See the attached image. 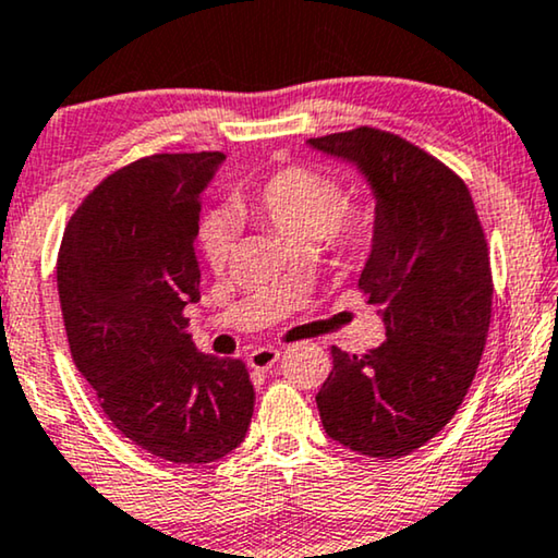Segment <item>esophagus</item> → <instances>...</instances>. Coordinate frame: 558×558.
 <instances>
[{
    "label": "esophagus",
    "instance_id": "esophagus-1",
    "mask_svg": "<svg viewBox=\"0 0 558 558\" xmlns=\"http://www.w3.org/2000/svg\"><path fill=\"white\" fill-rule=\"evenodd\" d=\"M278 359H280V349H276V347H260V349L250 351L247 364H250V368H255V372H268V368L276 366Z\"/></svg>",
    "mask_w": 558,
    "mask_h": 558
}]
</instances>
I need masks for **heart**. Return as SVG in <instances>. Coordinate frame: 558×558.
<instances>
[{
  "instance_id": "heart-1",
  "label": "heart",
  "mask_w": 558,
  "mask_h": 558,
  "mask_svg": "<svg viewBox=\"0 0 558 558\" xmlns=\"http://www.w3.org/2000/svg\"><path fill=\"white\" fill-rule=\"evenodd\" d=\"M240 217L278 232L295 250L313 245L339 255H359L372 245L376 207L364 199H347L339 179L326 171L293 163L265 177L260 184L232 197ZM234 247V230L225 217H211L202 227V253L211 268H225Z\"/></svg>"
}]
</instances>
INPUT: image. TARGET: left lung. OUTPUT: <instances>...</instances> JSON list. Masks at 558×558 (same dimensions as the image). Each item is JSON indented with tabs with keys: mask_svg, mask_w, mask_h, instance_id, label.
Masks as SVG:
<instances>
[{
	"mask_svg": "<svg viewBox=\"0 0 558 558\" xmlns=\"http://www.w3.org/2000/svg\"><path fill=\"white\" fill-rule=\"evenodd\" d=\"M354 161L376 194V232L359 290L387 339L366 354L331 347L316 404L328 437L368 458H404L460 410L488 341V240L465 182L391 131L308 138Z\"/></svg>",
	"mask_w": 558,
	"mask_h": 558,
	"instance_id": "8db88e82",
	"label": "left lung"
}]
</instances>
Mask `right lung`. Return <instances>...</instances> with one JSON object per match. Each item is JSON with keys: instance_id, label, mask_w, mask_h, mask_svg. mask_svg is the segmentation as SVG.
I'll return each mask as SVG.
<instances>
[{"instance_id": "right-lung-1", "label": "right lung", "mask_w": 558, "mask_h": 558, "mask_svg": "<svg viewBox=\"0 0 558 558\" xmlns=\"http://www.w3.org/2000/svg\"><path fill=\"white\" fill-rule=\"evenodd\" d=\"M222 151L154 154L108 174L70 217L58 253L62 320L100 410L141 450L177 465L232 452L255 389L240 359L194 347L202 190Z\"/></svg>"}]
</instances>
